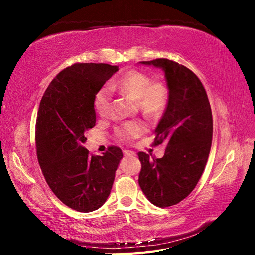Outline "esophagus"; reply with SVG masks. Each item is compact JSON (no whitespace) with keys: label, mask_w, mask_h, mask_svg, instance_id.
<instances>
[{"label":"esophagus","mask_w":255,"mask_h":255,"mask_svg":"<svg viewBox=\"0 0 255 255\" xmlns=\"http://www.w3.org/2000/svg\"><path fill=\"white\" fill-rule=\"evenodd\" d=\"M124 155L125 156H135V153L131 151H124Z\"/></svg>","instance_id":"esophagus-1"}]
</instances>
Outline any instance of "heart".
<instances>
[{
  "mask_svg": "<svg viewBox=\"0 0 255 255\" xmlns=\"http://www.w3.org/2000/svg\"><path fill=\"white\" fill-rule=\"evenodd\" d=\"M110 87L137 100L139 110L146 117L158 118L166 110L169 91L162 81H152L151 77L139 70H130L120 79L112 82ZM94 109L101 117L111 114L112 92L109 87H102L94 96ZM146 127L141 122H128L116 129L115 135L120 141H131L145 132Z\"/></svg>",
  "mask_w": 255,
  "mask_h": 255,
  "instance_id": "obj_1",
  "label": "heart"
}]
</instances>
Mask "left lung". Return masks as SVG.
Listing matches in <instances>:
<instances>
[{
  "label": "left lung",
  "mask_w": 255,
  "mask_h": 255,
  "mask_svg": "<svg viewBox=\"0 0 255 255\" xmlns=\"http://www.w3.org/2000/svg\"><path fill=\"white\" fill-rule=\"evenodd\" d=\"M140 64L161 68L169 91L154 140L166 145L164 156L138 153L140 188L152 204L167 208L187 198L202 176L212 145L211 105L202 82L183 65L167 58Z\"/></svg>",
  "instance_id": "1"
}]
</instances>
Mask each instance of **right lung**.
Instances as JSON below:
<instances>
[{"mask_svg": "<svg viewBox=\"0 0 255 255\" xmlns=\"http://www.w3.org/2000/svg\"><path fill=\"white\" fill-rule=\"evenodd\" d=\"M118 70L109 64L78 63L65 68L45 90L35 123L37 156L47 185L70 209L92 212L108 200L123 152L102 156L84 146L96 125L94 96Z\"/></svg>", "mask_w": 255, "mask_h": 255, "instance_id": "1", "label": "right lung"}]
</instances>
